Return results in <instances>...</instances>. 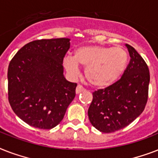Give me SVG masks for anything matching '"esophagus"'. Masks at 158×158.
<instances>
[{"label":"esophagus","mask_w":158,"mask_h":158,"mask_svg":"<svg viewBox=\"0 0 158 158\" xmlns=\"http://www.w3.org/2000/svg\"><path fill=\"white\" fill-rule=\"evenodd\" d=\"M84 90V89L83 88V87L80 85V84H78V86L76 87V90H75V92H76V94H80L81 92H83Z\"/></svg>","instance_id":"esophagus-1"}]
</instances>
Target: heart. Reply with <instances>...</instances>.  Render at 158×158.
Returning <instances> with one entry per match:
<instances>
[{
  "label": "heart",
  "mask_w": 158,
  "mask_h": 158,
  "mask_svg": "<svg viewBox=\"0 0 158 158\" xmlns=\"http://www.w3.org/2000/svg\"><path fill=\"white\" fill-rule=\"evenodd\" d=\"M128 58L126 51L120 47L84 46L74 51L73 58H64V66L73 75L78 73V65L86 67L85 77L89 84L98 89H105L120 79Z\"/></svg>",
  "instance_id": "b5f03b06"
}]
</instances>
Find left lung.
I'll list each match as a JSON object with an SVG mask.
<instances>
[{
  "label": "left lung",
  "instance_id": "left-lung-1",
  "mask_svg": "<svg viewBox=\"0 0 158 158\" xmlns=\"http://www.w3.org/2000/svg\"><path fill=\"white\" fill-rule=\"evenodd\" d=\"M130 60L122 77L115 84L93 93L88 110L97 130L112 133L126 127L143 111L148 101L149 69L135 48L125 44Z\"/></svg>",
  "mask_w": 158,
  "mask_h": 158
}]
</instances>
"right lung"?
Wrapping results in <instances>:
<instances>
[{
    "mask_svg": "<svg viewBox=\"0 0 158 158\" xmlns=\"http://www.w3.org/2000/svg\"><path fill=\"white\" fill-rule=\"evenodd\" d=\"M69 38L30 42L8 67V98L14 112L33 127L50 130L64 118L75 97L77 84L64 76L63 59Z\"/></svg>",
    "mask_w": 158,
    "mask_h": 158,
    "instance_id": "add662e5",
    "label": "right lung"
}]
</instances>
